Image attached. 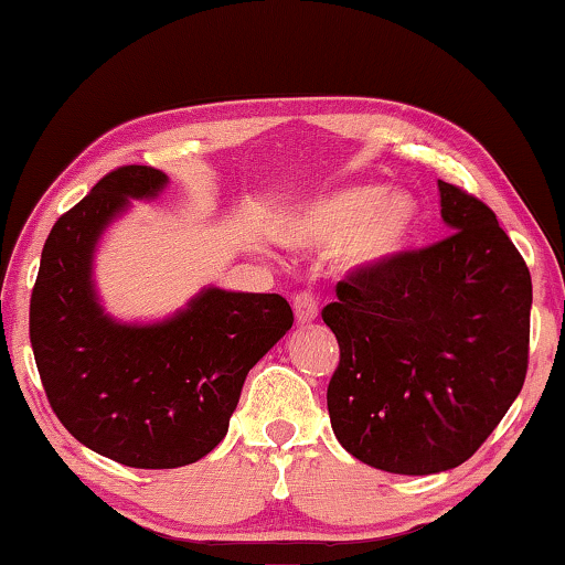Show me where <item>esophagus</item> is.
I'll return each mask as SVG.
<instances>
[{"label":"esophagus","instance_id":"obj_1","mask_svg":"<svg viewBox=\"0 0 565 565\" xmlns=\"http://www.w3.org/2000/svg\"><path fill=\"white\" fill-rule=\"evenodd\" d=\"M292 313H296L298 323H311L319 313V300H316L313 292H298L292 298Z\"/></svg>","mask_w":565,"mask_h":565}]
</instances>
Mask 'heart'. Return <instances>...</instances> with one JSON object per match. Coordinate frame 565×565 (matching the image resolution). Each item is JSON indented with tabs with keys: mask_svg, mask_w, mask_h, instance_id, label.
<instances>
[{
	"mask_svg": "<svg viewBox=\"0 0 565 565\" xmlns=\"http://www.w3.org/2000/svg\"><path fill=\"white\" fill-rule=\"evenodd\" d=\"M416 223L414 200L401 192L352 188L313 200L290 223V236L303 244L344 243L350 267H375L404 249Z\"/></svg>",
	"mask_w": 565,
	"mask_h": 565,
	"instance_id": "heart-1",
	"label": "heart"
}]
</instances>
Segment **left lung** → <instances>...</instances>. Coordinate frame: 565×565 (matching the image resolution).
I'll list each match as a JSON object with an SVG mask.
<instances>
[{
	"label": "left lung",
	"mask_w": 565,
	"mask_h": 565,
	"mask_svg": "<svg viewBox=\"0 0 565 565\" xmlns=\"http://www.w3.org/2000/svg\"><path fill=\"white\" fill-rule=\"evenodd\" d=\"M437 184L452 234L358 267L321 311L339 342L331 429L354 458L401 476L466 462L527 375L530 269L483 200Z\"/></svg>",
	"instance_id": "8db88e82"
}]
</instances>
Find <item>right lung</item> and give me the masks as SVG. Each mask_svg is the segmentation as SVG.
Returning a JSON list of instances; mask_svg holds the SVG:
<instances>
[{
	"label": "right lung",
	"mask_w": 565,
	"mask_h": 565,
	"mask_svg": "<svg viewBox=\"0 0 565 565\" xmlns=\"http://www.w3.org/2000/svg\"><path fill=\"white\" fill-rule=\"evenodd\" d=\"M159 169L105 174L53 223L30 296V344L58 422L128 468H180L226 437L246 373L292 327L277 292L207 288L159 323H120L92 282L97 238L128 198H157Z\"/></svg>",
	"instance_id": "right-lung-1"
}]
</instances>
